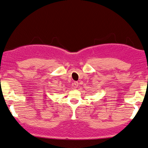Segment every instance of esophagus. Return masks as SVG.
I'll list each match as a JSON object with an SVG mask.
<instances>
[{
	"label": "esophagus",
	"instance_id": "esophagus-1",
	"mask_svg": "<svg viewBox=\"0 0 148 148\" xmlns=\"http://www.w3.org/2000/svg\"><path fill=\"white\" fill-rule=\"evenodd\" d=\"M73 86H74V88H77L78 86H79V82H74V83H73Z\"/></svg>",
	"mask_w": 148,
	"mask_h": 148
}]
</instances>
